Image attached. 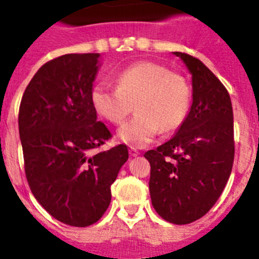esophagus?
<instances>
[{"mask_svg":"<svg viewBox=\"0 0 259 259\" xmlns=\"http://www.w3.org/2000/svg\"><path fill=\"white\" fill-rule=\"evenodd\" d=\"M128 152H130V155H131V157H137V155L140 154V152H139L137 149H135V148H130Z\"/></svg>","mask_w":259,"mask_h":259,"instance_id":"obj_1","label":"esophagus"}]
</instances>
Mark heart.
<instances>
[{"mask_svg": "<svg viewBox=\"0 0 259 259\" xmlns=\"http://www.w3.org/2000/svg\"><path fill=\"white\" fill-rule=\"evenodd\" d=\"M116 88L98 81L91 92L96 113L113 124H122L118 137L134 148H144L159 131H175L184 123L191 106V87L183 75L155 62H137L116 75Z\"/></svg>", "mask_w": 259, "mask_h": 259, "instance_id": "1", "label": "heart"}]
</instances>
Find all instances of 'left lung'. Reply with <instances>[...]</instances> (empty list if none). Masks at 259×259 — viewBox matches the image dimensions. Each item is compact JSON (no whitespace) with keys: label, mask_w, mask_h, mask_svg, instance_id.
Instances as JSON below:
<instances>
[{"label":"left lung","mask_w":259,"mask_h":259,"mask_svg":"<svg viewBox=\"0 0 259 259\" xmlns=\"http://www.w3.org/2000/svg\"><path fill=\"white\" fill-rule=\"evenodd\" d=\"M192 74V106L171 140L149 150L153 207L164 221L188 224L206 214L230 179L235 157L227 89L200 59L174 52Z\"/></svg>","instance_id":"1"}]
</instances>
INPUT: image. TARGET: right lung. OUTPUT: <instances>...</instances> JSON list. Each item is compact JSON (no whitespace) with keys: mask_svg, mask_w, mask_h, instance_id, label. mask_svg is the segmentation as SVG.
Masks as SVG:
<instances>
[{"mask_svg":"<svg viewBox=\"0 0 259 259\" xmlns=\"http://www.w3.org/2000/svg\"><path fill=\"white\" fill-rule=\"evenodd\" d=\"M100 54H65L32 77L19 107V136L32 193L52 217L74 227L101 218L125 145L93 153L111 134L91 102Z\"/></svg>","mask_w":259,"mask_h":259,"instance_id":"add662e5","label":"right lung"}]
</instances>
